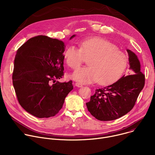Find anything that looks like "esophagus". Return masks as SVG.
<instances>
[{"instance_id": "34e87169", "label": "esophagus", "mask_w": 155, "mask_h": 155, "mask_svg": "<svg viewBox=\"0 0 155 155\" xmlns=\"http://www.w3.org/2000/svg\"><path fill=\"white\" fill-rule=\"evenodd\" d=\"M75 85L76 86L78 87H82V86H82V84H80V83H75Z\"/></svg>"}]
</instances>
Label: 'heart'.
Segmentation results:
<instances>
[{
    "instance_id": "1",
    "label": "heart",
    "mask_w": 155,
    "mask_h": 155,
    "mask_svg": "<svg viewBox=\"0 0 155 155\" xmlns=\"http://www.w3.org/2000/svg\"><path fill=\"white\" fill-rule=\"evenodd\" d=\"M88 59V66L75 70L72 78L81 84L99 81L110 84L118 79L127 65V57L114 43L99 37H92L80 43V49L69 47L64 53L65 61L72 69H76Z\"/></svg>"
}]
</instances>
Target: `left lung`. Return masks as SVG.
I'll list each match as a JSON object with an SVG mask.
<instances>
[{
    "label": "left lung",
    "mask_w": 155,
    "mask_h": 155,
    "mask_svg": "<svg viewBox=\"0 0 155 155\" xmlns=\"http://www.w3.org/2000/svg\"><path fill=\"white\" fill-rule=\"evenodd\" d=\"M131 75L123 76L114 83L96 90L86 103L90 114L100 121H112L127 114L134 107L143 88L145 75L137 55L127 50Z\"/></svg>",
    "instance_id": "8db88e82"
}]
</instances>
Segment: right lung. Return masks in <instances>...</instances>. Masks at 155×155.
<instances>
[{
    "label": "right lung",
    "mask_w": 155,
    "mask_h": 155,
    "mask_svg": "<svg viewBox=\"0 0 155 155\" xmlns=\"http://www.w3.org/2000/svg\"><path fill=\"white\" fill-rule=\"evenodd\" d=\"M65 47L61 40L38 35L29 39L17 50L13 84L21 106L34 117L56 115L73 90L71 80L51 84L64 75Z\"/></svg>",
    "instance_id": "1"
}]
</instances>
